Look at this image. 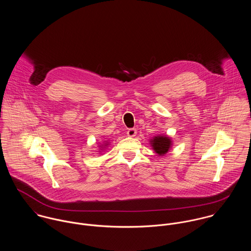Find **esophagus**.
I'll use <instances>...</instances> for the list:
<instances>
[{
    "instance_id": "1",
    "label": "esophagus",
    "mask_w": 251,
    "mask_h": 251,
    "mask_svg": "<svg viewBox=\"0 0 251 251\" xmlns=\"http://www.w3.org/2000/svg\"><path fill=\"white\" fill-rule=\"evenodd\" d=\"M127 135H128V137H130V138L136 137V135H137V129H136V128H131V129H129V130L127 131Z\"/></svg>"
}]
</instances>
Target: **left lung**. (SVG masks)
<instances>
[{
    "mask_svg": "<svg viewBox=\"0 0 251 251\" xmlns=\"http://www.w3.org/2000/svg\"><path fill=\"white\" fill-rule=\"evenodd\" d=\"M171 139L167 138V136H157L154 139H151V145L155 152L161 156L167 154L171 147Z\"/></svg>",
    "mask_w": 251,
    "mask_h": 251,
    "instance_id": "obj_1",
    "label": "left lung"
}]
</instances>
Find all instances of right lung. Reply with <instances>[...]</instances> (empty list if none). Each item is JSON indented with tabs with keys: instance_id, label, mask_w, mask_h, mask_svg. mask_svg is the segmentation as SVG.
I'll return each instance as SVG.
<instances>
[{
	"instance_id": "1",
	"label": "right lung",
	"mask_w": 251,
	"mask_h": 251,
	"mask_svg": "<svg viewBox=\"0 0 251 251\" xmlns=\"http://www.w3.org/2000/svg\"><path fill=\"white\" fill-rule=\"evenodd\" d=\"M107 145H108V144H104V146H107ZM102 146H103V145H102Z\"/></svg>"
}]
</instances>
